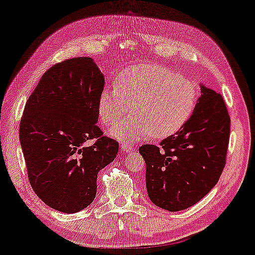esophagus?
Masks as SVG:
<instances>
[{"instance_id":"34e87169","label":"esophagus","mask_w":255,"mask_h":255,"mask_svg":"<svg viewBox=\"0 0 255 255\" xmlns=\"http://www.w3.org/2000/svg\"><path fill=\"white\" fill-rule=\"evenodd\" d=\"M121 149L124 152H127V153H129V152H131V151H134V147H131L130 145H128V143H122L121 145Z\"/></svg>"}]
</instances>
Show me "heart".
<instances>
[{"label": "heart", "instance_id": "1", "mask_svg": "<svg viewBox=\"0 0 255 255\" xmlns=\"http://www.w3.org/2000/svg\"><path fill=\"white\" fill-rule=\"evenodd\" d=\"M198 88L191 79L158 64L126 69L116 78V89H103L98 115L104 126L115 124L131 112L133 118L108 130L120 141L152 135L168 137L179 131L194 114Z\"/></svg>", "mask_w": 255, "mask_h": 255}]
</instances>
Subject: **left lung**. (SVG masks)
Masks as SVG:
<instances>
[{
  "mask_svg": "<svg viewBox=\"0 0 255 255\" xmlns=\"http://www.w3.org/2000/svg\"><path fill=\"white\" fill-rule=\"evenodd\" d=\"M231 118L222 96L201 85L194 114L160 145H142L151 201L168 211L188 209L210 192L226 165Z\"/></svg>",
  "mask_w": 255,
  "mask_h": 255,
  "instance_id": "obj_1",
  "label": "left lung"
}]
</instances>
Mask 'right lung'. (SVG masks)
Segmentation results:
<instances>
[{
    "instance_id": "1",
    "label": "right lung",
    "mask_w": 255,
    "mask_h": 255,
    "mask_svg": "<svg viewBox=\"0 0 255 255\" xmlns=\"http://www.w3.org/2000/svg\"><path fill=\"white\" fill-rule=\"evenodd\" d=\"M103 88L91 58H72L48 69L27 101L20 143L30 186L52 209L73 214L93 203L97 173L118 154V141L96 125Z\"/></svg>"
}]
</instances>
